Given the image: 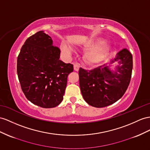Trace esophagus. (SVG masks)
Instances as JSON below:
<instances>
[{
    "label": "esophagus",
    "instance_id": "obj_1",
    "mask_svg": "<svg viewBox=\"0 0 150 150\" xmlns=\"http://www.w3.org/2000/svg\"><path fill=\"white\" fill-rule=\"evenodd\" d=\"M74 70L75 71H79V68H80V64L79 63H76L74 65Z\"/></svg>",
    "mask_w": 150,
    "mask_h": 150
}]
</instances>
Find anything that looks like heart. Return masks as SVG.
<instances>
[{"instance_id":"b5f03b06","label":"heart","mask_w":150,"mask_h":150,"mask_svg":"<svg viewBox=\"0 0 150 150\" xmlns=\"http://www.w3.org/2000/svg\"><path fill=\"white\" fill-rule=\"evenodd\" d=\"M105 42V40L101 38L87 40L84 42L83 46L85 47H93L86 53L85 57L87 62L91 64L97 63L107 55L110 50V46ZM61 49L65 55L70 56L71 54L72 49L67 44L61 45Z\"/></svg>"}]
</instances>
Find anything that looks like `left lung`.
I'll return each instance as SVG.
<instances>
[{
  "instance_id": "obj_1",
  "label": "left lung",
  "mask_w": 150,
  "mask_h": 150,
  "mask_svg": "<svg viewBox=\"0 0 150 150\" xmlns=\"http://www.w3.org/2000/svg\"><path fill=\"white\" fill-rule=\"evenodd\" d=\"M132 65L131 53L124 48L101 67L91 70L80 68L79 86L84 100L96 108L117 101L129 85Z\"/></svg>"
}]
</instances>
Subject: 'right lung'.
I'll return each instance as SVG.
<instances>
[{"mask_svg": "<svg viewBox=\"0 0 150 150\" xmlns=\"http://www.w3.org/2000/svg\"><path fill=\"white\" fill-rule=\"evenodd\" d=\"M60 50L52 38L39 31L26 40L17 59L21 89L33 104L44 108L59 105L63 99L68 74L74 66L59 59Z\"/></svg>", "mask_w": 150, "mask_h": 150, "instance_id": "right-lung-1", "label": "right lung"}]
</instances>
